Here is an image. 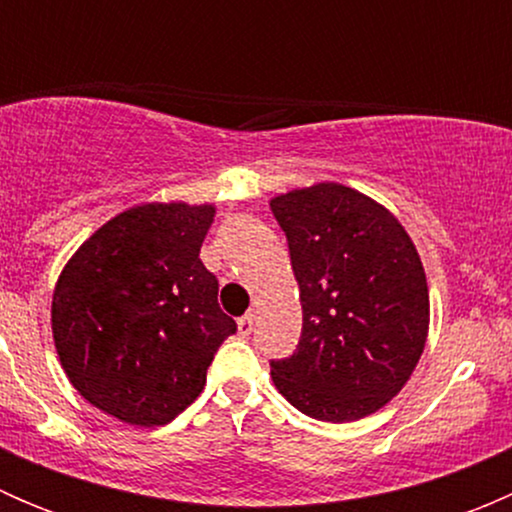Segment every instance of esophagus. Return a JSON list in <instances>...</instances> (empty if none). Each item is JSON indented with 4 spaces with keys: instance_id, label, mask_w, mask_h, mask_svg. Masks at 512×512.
I'll list each match as a JSON object with an SVG mask.
<instances>
[{
    "instance_id": "1",
    "label": "esophagus",
    "mask_w": 512,
    "mask_h": 512,
    "mask_svg": "<svg viewBox=\"0 0 512 512\" xmlns=\"http://www.w3.org/2000/svg\"><path fill=\"white\" fill-rule=\"evenodd\" d=\"M252 329H255V312H247L245 317L237 319V332H240L242 337H250Z\"/></svg>"
}]
</instances>
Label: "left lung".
<instances>
[{
  "label": "left lung",
  "instance_id": "8db88e82",
  "mask_svg": "<svg viewBox=\"0 0 512 512\" xmlns=\"http://www.w3.org/2000/svg\"><path fill=\"white\" fill-rule=\"evenodd\" d=\"M302 302V337L272 361L277 391L317 421L384 409L414 374L431 302L414 240L389 208L349 185L275 195Z\"/></svg>",
  "mask_w": 512,
  "mask_h": 512
}]
</instances>
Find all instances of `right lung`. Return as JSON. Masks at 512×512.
I'll use <instances>...</instances> for the list:
<instances>
[{"label": "right lung", "mask_w": 512, "mask_h": 512, "mask_svg": "<svg viewBox=\"0 0 512 512\" xmlns=\"http://www.w3.org/2000/svg\"><path fill=\"white\" fill-rule=\"evenodd\" d=\"M215 205L141 203L103 223L61 270L51 334L71 386L128 426L170 423L235 334L200 247Z\"/></svg>", "instance_id": "add662e5"}]
</instances>
